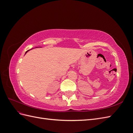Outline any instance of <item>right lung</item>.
Here are the masks:
<instances>
[{
    "instance_id": "obj_1",
    "label": "right lung",
    "mask_w": 133,
    "mask_h": 133,
    "mask_svg": "<svg viewBox=\"0 0 133 133\" xmlns=\"http://www.w3.org/2000/svg\"><path fill=\"white\" fill-rule=\"evenodd\" d=\"M29 50H28V51H26V53H25V54H26V53H27V52H28V51H29Z\"/></svg>"
}]
</instances>
